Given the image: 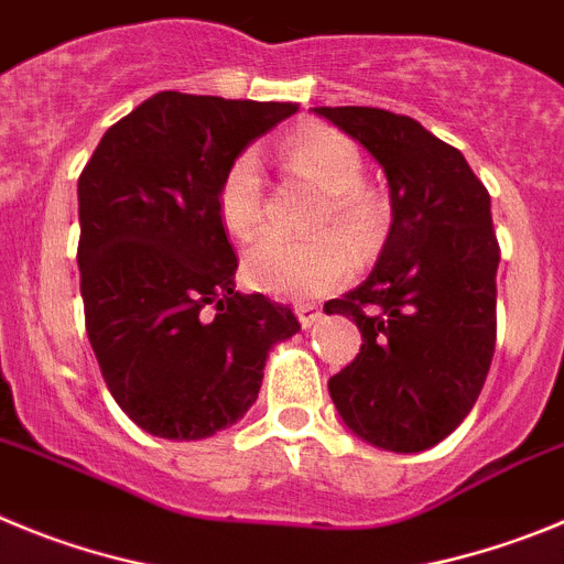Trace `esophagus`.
<instances>
[{"instance_id": "34e87169", "label": "esophagus", "mask_w": 564, "mask_h": 564, "mask_svg": "<svg viewBox=\"0 0 564 564\" xmlns=\"http://www.w3.org/2000/svg\"><path fill=\"white\" fill-rule=\"evenodd\" d=\"M296 316H299V322H302V327H313L316 325V322H322V311H318L316 305H299L296 307Z\"/></svg>"}]
</instances>
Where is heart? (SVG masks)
<instances>
[{"instance_id":"b5f03b06","label":"heart","mask_w":564,"mask_h":564,"mask_svg":"<svg viewBox=\"0 0 564 564\" xmlns=\"http://www.w3.org/2000/svg\"><path fill=\"white\" fill-rule=\"evenodd\" d=\"M282 154L293 172L327 194L316 228L333 226L356 246L372 237L381 223V206L361 188V152L347 134L330 127H307L288 138ZM262 194L265 183L259 158L242 152L226 169L217 192V212L231 237L248 239L257 231L262 223ZM350 271V253L336 234H318L302 242L268 234L257 239L242 259V273L257 291L291 302H307L336 291Z\"/></svg>"}]
</instances>
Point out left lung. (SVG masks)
I'll list each match as a JSON object with an SVG mask.
<instances>
[{
  "mask_svg": "<svg viewBox=\"0 0 564 564\" xmlns=\"http://www.w3.org/2000/svg\"><path fill=\"white\" fill-rule=\"evenodd\" d=\"M378 161L392 223L361 285L330 299L361 330V352L327 381L344 426L412 455L471 412L497 338L491 197L460 152L415 118L376 107H316Z\"/></svg>",
  "mask_w": 564,
  "mask_h": 564,
  "instance_id": "1",
  "label": "left lung"
}]
</instances>
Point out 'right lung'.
<instances>
[{
  "instance_id": "add662e5",
  "label": "right lung",
  "mask_w": 564,
  "mask_h": 564,
  "mask_svg": "<svg viewBox=\"0 0 564 564\" xmlns=\"http://www.w3.org/2000/svg\"><path fill=\"white\" fill-rule=\"evenodd\" d=\"M296 104L158 93L107 129L78 177V271L107 390L143 432L203 441L251 410L288 305L234 285L226 169Z\"/></svg>"
}]
</instances>
